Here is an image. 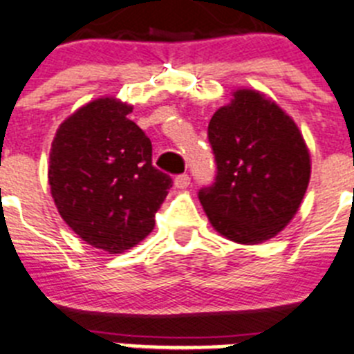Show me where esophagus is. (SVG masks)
Segmentation results:
<instances>
[{
  "label": "esophagus",
  "mask_w": 354,
  "mask_h": 354,
  "mask_svg": "<svg viewBox=\"0 0 354 354\" xmlns=\"http://www.w3.org/2000/svg\"><path fill=\"white\" fill-rule=\"evenodd\" d=\"M189 185H190L189 174H180V176L174 178V187H176V189H187Z\"/></svg>",
  "instance_id": "34e87169"
}]
</instances>
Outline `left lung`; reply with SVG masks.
Returning a JSON list of instances; mask_svg holds the SVG:
<instances>
[{"label":"left lung","mask_w":354,"mask_h":354,"mask_svg":"<svg viewBox=\"0 0 354 354\" xmlns=\"http://www.w3.org/2000/svg\"><path fill=\"white\" fill-rule=\"evenodd\" d=\"M208 139L216 178L199 201L209 224L241 245L277 236L310 180V151L295 120L261 91L240 88L212 116Z\"/></svg>","instance_id":"obj_1"}]
</instances>
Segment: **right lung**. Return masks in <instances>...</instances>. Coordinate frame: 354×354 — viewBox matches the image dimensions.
I'll return each instance as SVG.
<instances>
[{"label": "right lung", "mask_w": 354, "mask_h": 354, "mask_svg": "<svg viewBox=\"0 0 354 354\" xmlns=\"http://www.w3.org/2000/svg\"><path fill=\"white\" fill-rule=\"evenodd\" d=\"M116 97L88 102L58 127L50 145V196L81 240L122 254L155 227L173 180L151 165V141Z\"/></svg>", "instance_id": "1"}]
</instances>
